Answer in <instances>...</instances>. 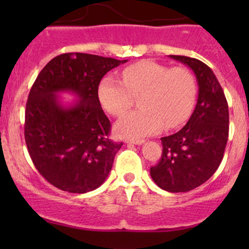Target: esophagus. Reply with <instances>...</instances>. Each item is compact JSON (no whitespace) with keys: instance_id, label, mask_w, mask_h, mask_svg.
I'll return each instance as SVG.
<instances>
[{"instance_id":"obj_1","label":"esophagus","mask_w":249,"mask_h":249,"mask_svg":"<svg viewBox=\"0 0 249 249\" xmlns=\"http://www.w3.org/2000/svg\"><path fill=\"white\" fill-rule=\"evenodd\" d=\"M126 142H130V144H134V145H142L144 144L145 141L144 139H127Z\"/></svg>"}]
</instances>
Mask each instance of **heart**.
<instances>
[{
    "instance_id": "heart-1",
    "label": "heart",
    "mask_w": 249,
    "mask_h": 249,
    "mask_svg": "<svg viewBox=\"0 0 249 249\" xmlns=\"http://www.w3.org/2000/svg\"><path fill=\"white\" fill-rule=\"evenodd\" d=\"M123 82L112 76L102 79L98 97L103 107L113 116H122L139 98V110L127 113L117 123V132L139 138L178 127L192 113L196 98L193 73L184 67L168 68L161 63L137 62L122 71Z\"/></svg>"
}]
</instances>
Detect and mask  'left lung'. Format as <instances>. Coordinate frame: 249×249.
I'll list each match as a JSON object with an SVG mask.
<instances>
[{"mask_svg":"<svg viewBox=\"0 0 249 249\" xmlns=\"http://www.w3.org/2000/svg\"><path fill=\"white\" fill-rule=\"evenodd\" d=\"M193 70L198 102L192 116L177 133L162 137V153L151 167L153 181L167 192H187L207 181L224 158L230 131L228 104L210 67L196 58L170 55Z\"/></svg>","mask_w":249,"mask_h":249,"instance_id":"left-lung-1","label":"left lung"}]
</instances>
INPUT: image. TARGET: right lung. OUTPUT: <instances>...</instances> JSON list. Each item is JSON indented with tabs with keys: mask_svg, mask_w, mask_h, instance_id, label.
I'll return each instance as SVG.
<instances>
[{
	"mask_svg": "<svg viewBox=\"0 0 249 249\" xmlns=\"http://www.w3.org/2000/svg\"><path fill=\"white\" fill-rule=\"evenodd\" d=\"M127 62L82 53L56 56L43 68L25 105L24 138L41 176L69 193H87L107 178L123 142L110 139L111 123L98 98L102 78ZM75 93L65 108L56 96Z\"/></svg>",
	"mask_w": 249,
	"mask_h": 249,
	"instance_id": "add662e5",
	"label": "right lung"
}]
</instances>
